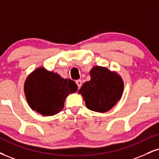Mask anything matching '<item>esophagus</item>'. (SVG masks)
<instances>
[{"label":"esophagus","instance_id":"obj_1","mask_svg":"<svg viewBox=\"0 0 159 159\" xmlns=\"http://www.w3.org/2000/svg\"><path fill=\"white\" fill-rule=\"evenodd\" d=\"M76 83L78 86V89H80V88H81V86H82V81L80 80H76Z\"/></svg>","mask_w":159,"mask_h":159}]
</instances>
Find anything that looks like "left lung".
Wrapping results in <instances>:
<instances>
[{"mask_svg": "<svg viewBox=\"0 0 159 159\" xmlns=\"http://www.w3.org/2000/svg\"><path fill=\"white\" fill-rule=\"evenodd\" d=\"M91 80L79 91L87 107L96 112H106L122 95L124 84L118 74L107 68L96 66L91 70Z\"/></svg>", "mask_w": 159, "mask_h": 159, "instance_id": "8db88e82", "label": "left lung"}]
</instances>
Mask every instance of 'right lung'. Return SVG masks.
Segmentation results:
<instances>
[{"mask_svg": "<svg viewBox=\"0 0 159 159\" xmlns=\"http://www.w3.org/2000/svg\"><path fill=\"white\" fill-rule=\"evenodd\" d=\"M77 89L73 80H65L43 68H38L31 74L24 85L29 106L43 116H53L60 112L63 108L66 97Z\"/></svg>", "mask_w": 159, "mask_h": 159, "instance_id": "add662e5", "label": "right lung"}]
</instances>
